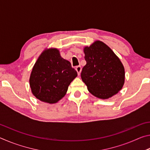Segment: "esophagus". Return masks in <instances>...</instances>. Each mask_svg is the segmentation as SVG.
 <instances>
[{
  "instance_id": "1",
  "label": "esophagus",
  "mask_w": 150,
  "mask_h": 150,
  "mask_svg": "<svg viewBox=\"0 0 150 150\" xmlns=\"http://www.w3.org/2000/svg\"><path fill=\"white\" fill-rule=\"evenodd\" d=\"M75 69H76V71H77L78 75H79L80 73H81V69H82V68H81L80 65H79V66H77V67H75Z\"/></svg>"
}]
</instances>
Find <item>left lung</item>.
<instances>
[{
  "instance_id": "obj_1",
  "label": "left lung",
  "mask_w": 150,
  "mask_h": 150,
  "mask_svg": "<svg viewBox=\"0 0 150 150\" xmlns=\"http://www.w3.org/2000/svg\"><path fill=\"white\" fill-rule=\"evenodd\" d=\"M87 62L81 79L93 96L108 99L123 87L125 71L120 59L105 43L96 40L83 49Z\"/></svg>"
}]
</instances>
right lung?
I'll use <instances>...</instances> for the list:
<instances>
[{"label": "right lung", "instance_id": "add662e5", "mask_svg": "<svg viewBox=\"0 0 150 150\" xmlns=\"http://www.w3.org/2000/svg\"><path fill=\"white\" fill-rule=\"evenodd\" d=\"M77 76L71 63L62 57L57 48L45 49L38 58L30 77L33 95L42 102L55 104L66 95Z\"/></svg>", "mask_w": 150, "mask_h": 150}]
</instances>
